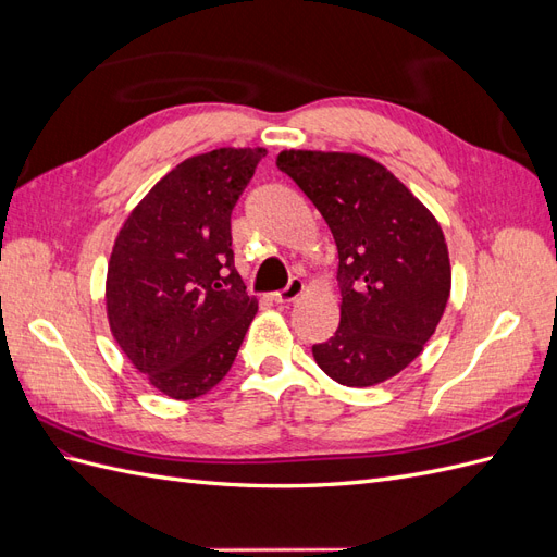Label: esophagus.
Returning a JSON list of instances; mask_svg holds the SVG:
<instances>
[{
	"label": "esophagus",
	"mask_w": 557,
	"mask_h": 557,
	"mask_svg": "<svg viewBox=\"0 0 557 557\" xmlns=\"http://www.w3.org/2000/svg\"><path fill=\"white\" fill-rule=\"evenodd\" d=\"M301 293H305V281L293 276V278L288 281V285H285L283 290H278V293L274 295V301H276V305H288V301H295Z\"/></svg>",
	"instance_id": "1"
}]
</instances>
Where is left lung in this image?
Masks as SVG:
<instances>
[{"label": "left lung", "instance_id": "obj_1", "mask_svg": "<svg viewBox=\"0 0 557 557\" xmlns=\"http://www.w3.org/2000/svg\"><path fill=\"white\" fill-rule=\"evenodd\" d=\"M276 166L313 201L339 250L342 318L311 348L318 367L350 387L393 379L420 356L450 295L440 223L372 158L283 150Z\"/></svg>", "mask_w": 557, "mask_h": 557}]
</instances>
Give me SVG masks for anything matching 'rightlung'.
<instances>
[{
  "label": "right lung",
  "instance_id": "obj_1",
  "mask_svg": "<svg viewBox=\"0 0 557 557\" xmlns=\"http://www.w3.org/2000/svg\"><path fill=\"white\" fill-rule=\"evenodd\" d=\"M264 148H218L176 164L129 213L111 252L107 313L127 360L174 399L225 379L258 299L234 269L232 209Z\"/></svg>",
  "mask_w": 557,
  "mask_h": 557
}]
</instances>
